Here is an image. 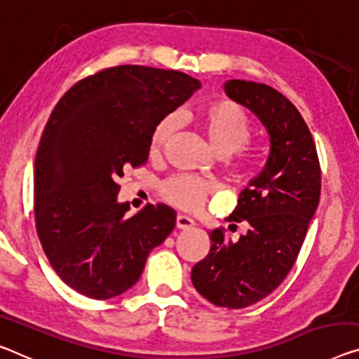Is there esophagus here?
Returning <instances> with one entry per match:
<instances>
[{"mask_svg": "<svg viewBox=\"0 0 359 359\" xmlns=\"http://www.w3.org/2000/svg\"><path fill=\"white\" fill-rule=\"evenodd\" d=\"M194 226V222L191 218L184 217V215H178L176 217V228L178 229H191Z\"/></svg>", "mask_w": 359, "mask_h": 359, "instance_id": "1", "label": "esophagus"}]
</instances>
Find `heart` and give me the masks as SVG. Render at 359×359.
Segmentation results:
<instances>
[{
	"mask_svg": "<svg viewBox=\"0 0 359 359\" xmlns=\"http://www.w3.org/2000/svg\"><path fill=\"white\" fill-rule=\"evenodd\" d=\"M196 123L205 135L208 146L219 157L231 156L244 147L250 140L252 128L244 110L231 101H218L203 107L196 117ZM178 120L175 115L165 117L152 135V152L172 140ZM213 186L207 181L187 175H176L161 184V196L172 205L187 212H198L205 205Z\"/></svg>",
	"mask_w": 359,
	"mask_h": 359,
	"instance_id": "obj_1",
	"label": "heart"
}]
</instances>
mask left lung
<instances>
[{"mask_svg": "<svg viewBox=\"0 0 359 359\" xmlns=\"http://www.w3.org/2000/svg\"><path fill=\"white\" fill-rule=\"evenodd\" d=\"M224 93L266 130V163L239 194L228 222H245L237 241L213 229L208 255L192 268L196 290L213 305L245 308L271 294L294 266L321 196V168L305 120L271 86L228 80Z\"/></svg>", "mask_w": 359, "mask_h": 359, "instance_id": "8db88e82", "label": "left lung"}]
</instances>
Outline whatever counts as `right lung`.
<instances>
[{"label": "right lung", "mask_w": 359, "mask_h": 359, "mask_svg": "<svg viewBox=\"0 0 359 359\" xmlns=\"http://www.w3.org/2000/svg\"><path fill=\"white\" fill-rule=\"evenodd\" d=\"M201 86L176 70L118 65L59 99L36 151L33 192L43 250L69 287L96 300L123 294L173 231L176 213L163 203L128 217L117 180L147 162L157 125Z\"/></svg>", "instance_id": "1"}]
</instances>
